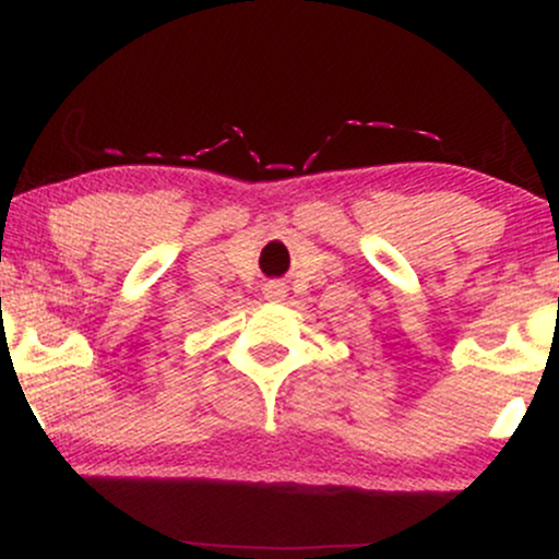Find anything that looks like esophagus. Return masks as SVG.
I'll return each instance as SVG.
<instances>
[{"instance_id":"obj_1","label":"esophagus","mask_w":559,"mask_h":559,"mask_svg":"<svg viewBox=\"0 0 559 559\" xmlns=\"http://www.w3.org/2000/svg\"><path fill=\"white\" fill-rule=\"evenodd\" d=\"M284 297H286V286L281 284V281H271V284H265V299L281 301Z\"/></svg>"}]
</instances>
